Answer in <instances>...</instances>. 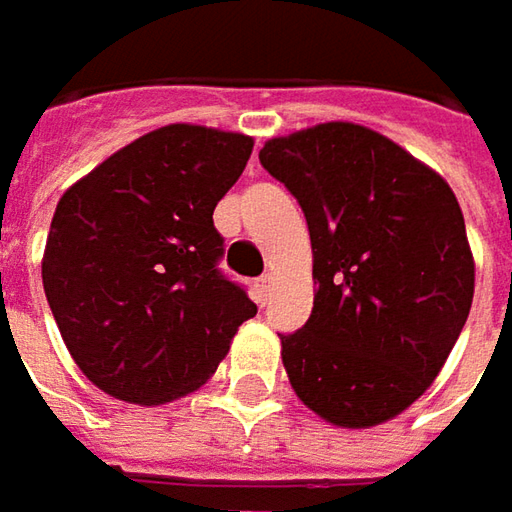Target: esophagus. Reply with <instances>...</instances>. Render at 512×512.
Segmentation results:
<instances>
[{"label":"esophagus","mask_w":512,"mask_h":512,"mask_svg":"<svg viewBox=\"0 0 512 512\" xmlns=\"http://www.w3.org/2000/svg\"><path fill=\"white\" fill-rule=\"evenodd\" d=\"M270 287H273V276H262V279L256 282V302H259V305H267Z\"/></svg>","instance_id":"obj_1"}]
</instances>
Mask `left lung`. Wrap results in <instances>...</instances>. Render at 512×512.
I'll use <instances>...</instances> for the list:
<instances>
[{
  "label": "left lung",
  "instance_id": "obj_1",
  "mask_svg": "<svg viewBox=\"0 0 512 512\" xmlns=\"http://www.w3.org/2000/svg\"><path fill=\"white\" fill-rule=\"evenodd\" d=\"M259 162L299 199L313 245L310 319L282 336L290 387L336 427L396 419L436 382L473 305L456 193L356 122L273 136Z\"/></svg>",
  "mask_w": 512,
  "mask_h": 512
}]
</instances>
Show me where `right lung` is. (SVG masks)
<instances>
[{
    "label": "right lung",
    "instance_id": "obj_1",
    "mask_svg": "<svg viewBox=\"0 0 512 512\" xmlns=\"http://www.w3.org/2000/svg\"><path fill=\"white\" fill-rule=\"evenodd\" d=\"M253 136L176 122L133 139L62 193L42 285L76 367L128 404L199 390L256 305L219 276L213 207Z\"/></svg>",
    "mask_w": 512,
    "mask_h": 512
}]
</instances>
